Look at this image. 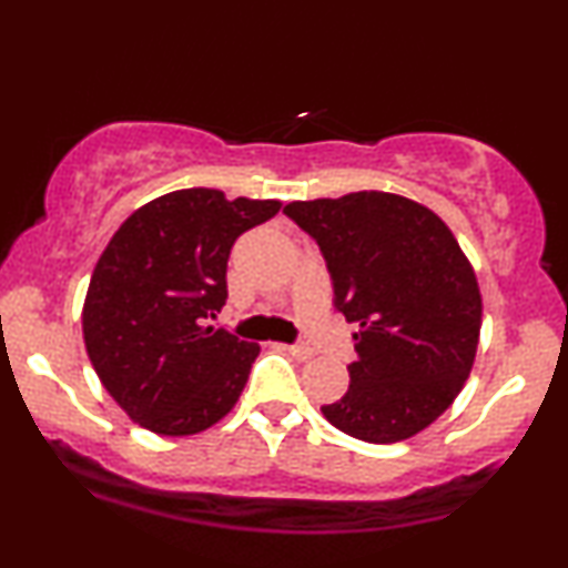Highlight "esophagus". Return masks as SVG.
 Masks as SVG:
<instances>
[{
    "label": "esophagus",
    "mask_w": 568,
    "mask_h": 568,
    "mask_svg": "<svg viewBox=\"0 0 568 568\" xmlns=\"http://www.w3.org/2000/svg\"><path fill=\"white\" fill-rule=\"evenodd\" d=\"M285 352H291L296 361H312V355H315V349L306 347V344H280Z\"/></svg>",
    "instance_id": "1"
}]
</instances>
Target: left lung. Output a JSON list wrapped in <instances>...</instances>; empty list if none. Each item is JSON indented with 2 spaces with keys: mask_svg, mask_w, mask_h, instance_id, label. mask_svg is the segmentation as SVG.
<instances>
[{
  "mask_svg": "<svg viewBox=\"0 0 568 568\" xmlns=\"http://www.w3.org/2000/svg\"><path fill=\"white\" fill-rule=\"evenodd\" d=\"M285 213L317 240L336 306L357 325L349 389L323 416L366 443L414 438L473 371L484 298L470 258L438 213L403 194L296 200Z\"/></svg>",
  "mask_w": 568,
  "mask_h": 568,
  "instance_id": "left-lung-1",
  "label": "left lung"
}]
</instances>
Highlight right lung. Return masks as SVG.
<instances>
[{
  "mask_svg": "<svg viewBox=\"0 0 568 568\" xmlns=\"http://www.w3.org/2000/svg\"><path fill=\"white\" fill-rule=\"evenodd\" d=\"M280 207V200H226L221 189H179L130 213L109 240L84 296V349L135 425L184 438L240 400L262 347L205 321L226 302L234 240Z\"/></svg>",
  "mask_w": 568,
  "mask_h": 568,
  "instance_id": "1",
  "label": "right lung"
}]
</instances>
